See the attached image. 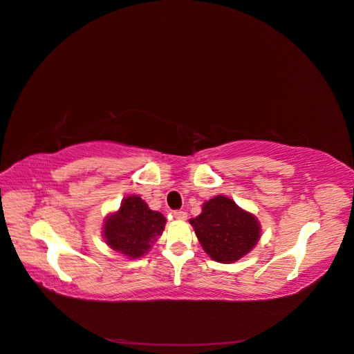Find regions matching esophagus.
<instances>
[{
    "instance_id": "esophagus-1",
    "label": "esophagus",
    "mask_w": 354,
    "mask_h": 354,
    "mask_svg": "<svg viewBox=\"0 0 354 354\" xmlns=\"http://www.w3.org/2000/svg\"><path fill=\"white\" fill-rule=\"evenodd\" d=\"M172 215H174L176 220H180V221L186 220V212H183V211H174L172 212Z\"/></svg>"
}]
</instances>
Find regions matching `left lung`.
<instances>
[{
	"instance_id": "1",
	"label": "left lung",
	"mask_w": 354,
	"mask_h": 354,
	"mask_svg": "<svg viewBox=\"0 0 354 354\" xmlns=\"http://www.w3.org/2000/svg\"><path fill=\"white\" fill-rule=\"evenodd\" d=\"M189 223L201 248L217 263L229 264L246 257L261 236V226L255 215L226 196L205 201L201 214Z\"/></svg>"
}]
</instances>
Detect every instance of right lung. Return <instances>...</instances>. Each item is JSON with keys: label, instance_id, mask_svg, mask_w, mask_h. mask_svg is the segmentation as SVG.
Wrapping results in <instances>:
<instances>
[{"label": "right lung", "instance_id": "add662e5", "mask_svg": "<svg viewBox=\"0 0 354 354\" xmlns=\"http://www.w3.org/2000/svg\"><path fill=\"white\" fill-rule=\"evenodd\" d=\"M167 218L153 211L139 196L122 200L118 211L108 214L102 223V238L106 246L129 259L148 254L160 236Z\"/></svg>", "mask_w": 354, "mask_h": 354}]
</instances>
